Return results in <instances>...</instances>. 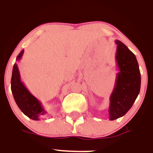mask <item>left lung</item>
<instances>
[{"instance_id": "8db88e82", "label": "left lung", "mask_w": 153, "mask_h": 153, "mask_svg": "<svg viewBox=\"0 0 153 153\" xmlns=\"http://www.w3.org/2000/svg\"><path fill=\"white\" fill-rule=\"evenodd\" d=\"M115 42V59L119 71L110 97V120L118 119L127 113L139 95L141 85V75L135 55L120 40L117 39Z\"/></svg>"}]
</instances>
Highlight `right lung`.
I'll list each match as a JSON object with an SVG mask.
<instances>
[{
  "label": "right lung",
  "mask_w": 153,
  "mask_h": 153,
  "mask_svg": "<svg viewBox=\"0 0 153 153\" xmlns=\"http://www.w3.org/2000/svg\"><path fill=\"white\" fill-rule=\"evenodd\" d=\"M24 50H22L16 57V61L20 60ZM11 91L15 102L20 111L33 120H39L40 117L46 114L42 104L38 99L29 91L24 84L20 80L18 66L15 63L13 67L11 78Z\"/></svg>",
  "instance_id": "right-lung-1"
}]
</instances>
